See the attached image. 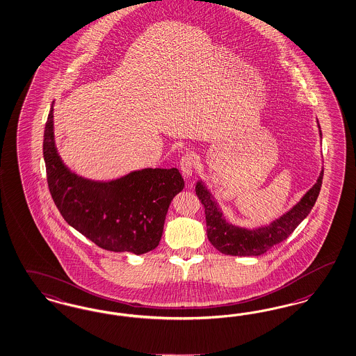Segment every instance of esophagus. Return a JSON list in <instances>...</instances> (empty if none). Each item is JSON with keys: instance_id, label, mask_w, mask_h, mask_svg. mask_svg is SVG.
<instances>
[{"instance_id": "34e87169", "label": "esophagus", "mask_w": 356, "mask_h": 356, "mask_svg": "<svg viewBox=\"0 0 356 356\" xmlns=\"http://www.w3.org/2000/svg\"><path fill=\"white\" fill-rule=\"evenodd\" d=\"M196 156L192 152H185L180 159V168H181V172L185 177H188L193 173L196 168Z\"/></svg>"}]
</instances>
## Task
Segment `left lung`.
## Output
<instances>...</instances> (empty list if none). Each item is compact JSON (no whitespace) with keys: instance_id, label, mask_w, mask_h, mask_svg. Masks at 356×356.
<instances>
[{"instance_id":"1","label":"left lung","mask_w":356,"mask_h":356,"mask_svg":"<svg viewBox=\"0 0 356 356\" xmlns=\"http://www.w3.org/2000/svg\"><path fill=\"white\" fill-rule=\"evenodd\" d=\"M323 171L321 172L317 183L307 192L301 201L284 214L282 218L272 222L270 226L255 230L239 229L229 225L222 218L221 211L213 201L208 191L201 183H197L196 195L205 210L207 233L210 243L220 252L233 257H259L267 252L273 245L286 239L294 229L307 218L314 207L322 186Z\"/></svg>"}]
</instances>
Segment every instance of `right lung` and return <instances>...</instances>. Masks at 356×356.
<instances>
[{"label":"right lung","mask_w":356,"mask_h":356,"mask_svg":"<svg viewBox=\"0 0 356 356\" xmlns=\"http://www.w3.org/2000/svg\"><path fill=\"white\" fill-rule=\"evenodd\" d=\"M51 106L43 136L47 184L63 218L98 247L142 255L159 245L172 198L184 188L179 170L147 168L111 183H93L67 170L52 131Z\"/></svg>","instance_id":"obj_1"}]
</instances>
